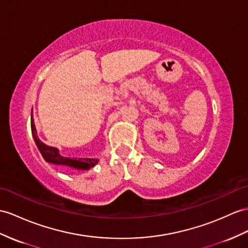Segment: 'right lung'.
<instances>
[{"label":"right lung","instance_id":"right-lung-1","mask_svg":"<svg viewBox=\"0 0 248 248\" xmlns=\"http://www.w3.org/2000/svg\"><path fill=\"white\" fill-rule=\"evenodd\" d=\"M31 132H32V137L34 139V142L37 144L40 153L42 154V155H43V158L45 159L46 162H49V163H52V164H57V165H66V166L77 168V170H87L89 168L93 167L96 163L99 162L98 159H89V158L70 159V158H64V156L60 155L59 149L48 146V145L40 141V139L37 135V130H35V127H34L32 118H31Z\"/></svg>","mask_w":248,"mask_h":248}]
</instances>
